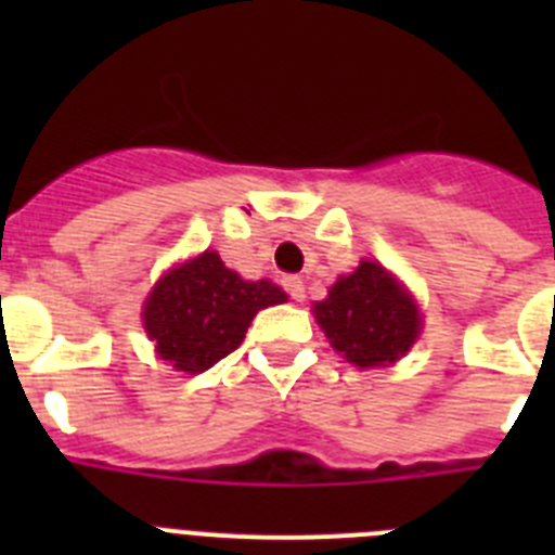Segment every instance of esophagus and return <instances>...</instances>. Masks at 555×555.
Listing matches in <instances>:
<instances>
[{
	"mask_svg": "<svg viewBox=\"0 0 555 555\" xmlns=\"http://www.w3.org/2000/svg\"><path fill=\"white\" fill-rule=\"evenodd\" d=\"M283 286H286L288 297L297 302L306 300V283H302V278H297V274H292V278H283Z\"/></svg>",
	"mask_w": 555,
	"mask_h": 555,
	"instance_id": "1",
	"label": "esophagus"
}]
</instances>
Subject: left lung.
<instances>
[{"label": "left lung", "mask_w": 555, "mask_h": 555, "mask_svg": "<svg viewBox=\"0 0 555 555\" xmlns=\"http://www.w3.org/2000/svg\"><path fill=\"white\" fill-rule=\"evenodd\" d=\"M313 313L336 352L356 366L391 364L409 352L423 327L420 308L403 286L372 261L338 278Z\"/></svg>", "instance_id": "left-lung-1"}]
</instances>
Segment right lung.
Returning <instances> with one entry per match:
<instances>
[{
    "label": "right lung",
    "instance_id": "right-lung-1",
    "mask_svg": "<svg viewBox=\"0 0 555 555\" xmlns=\"http://www.w3.org/2000/svg\"><path fill=\"white\" fill-rule=\"evenodd\" d=\"M281 302L274 283L242 281L217 253H203L160 278L141 317L166 364L197 375L242 345L255 313Z\"/></svg>",
    "mask_w": 555,
    "mask_h": 555
}]
</instances>
